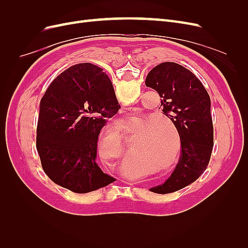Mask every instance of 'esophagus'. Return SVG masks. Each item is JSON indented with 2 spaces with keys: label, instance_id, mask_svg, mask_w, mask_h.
<instances>
[{
  "label": "esophagus",
  "instance_id": "esophagus-1",
  "mask_svg": "<svg viewBox=\"0 0 248 248\" xmlns=\"http://www.w3.org/2000/svg\"><path fill=\"white\" fill-rule=\"evenodd\" d=\"M128 111H129V108H128V109H127V108H124V109L122 110L123 114H128Z\"/></svg>",
  "mask_w": 248,
  "mask_h": 248
}]
</instances>
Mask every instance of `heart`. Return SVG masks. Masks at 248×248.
Here are the masks:
<instances>
[{
    "instance_id": "obj_1",
    "label": "heart",
    "mask_w": 248,
    "mask_h": 248,
    "mask_svg": "<svg viewBox=\"0 0 248 248\" xmlns=\"http://www.w3.org/2000/svg\"><path fill=\"white\" fill-rule=\"evenodd\" d=\"M147 118L140 117V121H145ZM140 134L132 140L128 151L131 161L151 160L155 167L159 166L160 170H169L177 163L180 156V140L175 126L164 119H148L142 124ZM172 132L176 139V148H174ZM112 150L111 157L119 161L124 154L123 139L119 132H110L102 139V147ZM102 152V149L100 150Z\"/></svg>"
}]
</instances>
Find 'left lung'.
I'll use <instances>...</instances> for the list:
<instances>
[{
  "label": "left lung",
  "mask_w": 248,
  "mask_h": 248,
  "mask_svg": "<svg viewBox=\"0 0 248 248\" xmlns=\"http://www.w3.org/2000/svg\"><path fill=\"white\" fill-rule=\"evenodd\" d=\"M146 86L160 96L159 108L175 125L181 156L166 182L150 188L166 194L193 183L205 171L213 150L210 96L201 80L182 65L164 62L148 73Z\"/></svg>",
  "instance_id": "1"
}]
</instances>
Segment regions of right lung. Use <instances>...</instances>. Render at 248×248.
<instances>
[{
	"label": "right lung",
	"mask_w": 248,
	"mask_h": 248,
	"mask_svg": "<svg viewBox=\"0 0 248 248\" xmlns=\"http://www.w3.org/2000/svg\"><path fill=\"white\" fill-rule=\"evenodd\" d=\"M120 108L110 79L96 65H73L51 81L40 101L36 138L51 181L77 193L115 181L96 162L97 140Z\"/></svg>",
	"instance_id": "obj_1"
}]
</instances>
